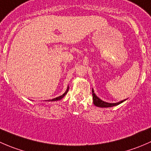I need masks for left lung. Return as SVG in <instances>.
Returning a JSON list of instances; mask_svg holds the SVG:
<instances>
[{
    "mask_svg": "<svg viewBox=\"0 0 151 151\" xmlns=\"http://www.w3.org/2000/svg\"><path fill=\"white\" fill-rule=\"evenodd\" d=\"M92 93H93L92 95H93V104L96 106H99V107H111V106H117V105L121 104V103L123 102V101H126V99H124L123 100V101H119V102H117V103L105 102V101H102V100L100 99L99 97L96 96V95L94 93L93 89H92Z\"/></svg>",
    "mask_w": 151,
    "mask_h": 151,
    "instance_id": "1",
    "label": "left lung"
}]
</instances>
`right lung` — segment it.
<instances>
[{
  "label": "right lung",
  "mask_w": 151,
  "mask_h": 151,
  "mask_svg": "<svg viewBox=\"0 0 151 151\" xmlns=\"http://www.w3.org/2000/svg\"><path fill=\"white\" fill-rule=\"evenodd\" d=\"M68 88H69V87H68V88H67V89H66V92L64 93L63 94V95H61V96H58V97H57V98H55V99H50V100H47V101H58V100H60L61 99H63V97L65 96H66V94L67 93V92H68Z\"/></svg>",
  "instance_id": "right-lung-1"
}]
</instances>
